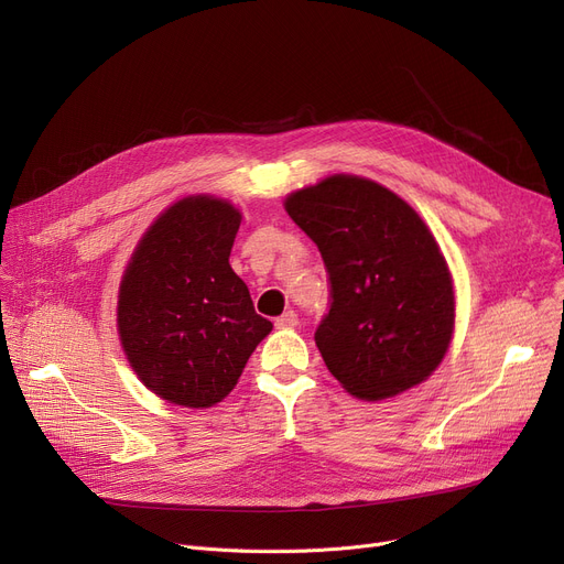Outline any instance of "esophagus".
Returning a JSON list of instances; mask_svg holds the SVG:
<instances>
[{
  "label": "esophagus",
  "instance_id": "1",
  "mask_svg": "<svg viewBox=\"0 0 564 564\" xmlns=\"http://www.w3.org/2000/svg\"><path fill=\"white\" fill-rule=\"evenodd\" d=\"M297 322H300V317H297V313L294 311H285L281 317H276V329H292V327H297Z\"/></svg>",
  "mask_w": 564,
  "mask_h": 564
}]
</instances>
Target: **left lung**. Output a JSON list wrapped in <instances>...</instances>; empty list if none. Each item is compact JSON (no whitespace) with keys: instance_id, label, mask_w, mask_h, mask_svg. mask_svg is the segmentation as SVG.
<instances>
[{"instance_id":"1","label":"left lung","mask_w":564,"mask_h":564,"mask_svg":"<svg viewBox=\"0 0 564 564\" xmlns=\"http://www.w3.org/2000/svg\"><path fill=\"white\" fill-rule=\"evenodd\" d=\"M285 210L317 245L327 270L329 311L315 343L329 372L364 400L427 379L453 336L455 294L423 219L357 175L294 192Z\"/></svg>"}]
</instances>
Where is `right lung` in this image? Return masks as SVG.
<instances>
[{"mask_svg": "<svg viewBox=\"0 0 564 564\" xmlns=\"http://www.w3.org/2000/svg\"><path fill=\"white\" fill-rule=\"evenodd\" d=\"M240 213L194 196L145 230L118 294V332L148 389L183 406H213L240 379L272 322L228 262Z\"/></svg>", "mask_w": 564, "mask_h": 564, "instance_id": "add662e5", "label": "right lung"}]
</instances>
